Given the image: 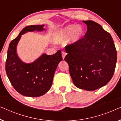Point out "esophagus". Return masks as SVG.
<instances>
[{
  "mask_svg": "<svg viewBox=\"0 0 121 121\" xmlns=\"http://www.w3.org/2000/svg\"><path fill=\"white\" fill-rule=\"evenodd\" d=\"M66 54H67V53L65 52H64V51H63V52H62V58L63 59H64V58H65Z\"/></svg>",
  "mask_w": 121,
  "mask_h": 121,
  "instance_id": "obj_1",
  "label": "esophagus"
}]
</instances>
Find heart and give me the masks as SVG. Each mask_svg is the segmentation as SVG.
Instances as JSON below:
<instances>
[{
    "instance_id": "obj_1",
    "label": "heart",
    "mask_w": 121,
    "mask_h": 121,
    "mask_svg": "<svg viewBox=\"0 0 121 121\" xmlns=\"http://www.w3.org/2000/svg\"><path fill=\"white\" fill-rule=\"evenodd\" d=\"M84 32L85 31L82 26L76 24L68 25L58 31L56 41L58 43L63 42L69 37L68 43L75 44L82 39Z\"/></svg>"
}]
</instances>
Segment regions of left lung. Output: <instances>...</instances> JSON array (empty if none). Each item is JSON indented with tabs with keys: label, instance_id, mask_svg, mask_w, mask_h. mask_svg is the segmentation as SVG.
Returning <instances> with one entry per match:
<instances>
[{
	"label": "left lung",
	"instance_id": "obj_1",
	"mask_svg": "<svg viewBox=\"0 0 121 121\" xmlns=\"http://www.w3.org/2000/svg\"><path fill=\"white\" fill-rule=\"evenodd\" d=\"M87 25L84 37L65 48L64 60L75 86L93 91L106 85L113 77L117 52L111 35L100 24L82 21Z\"/></svg>",
	"mask_w": 121,
	"mask_h": 121
}]
</instances>
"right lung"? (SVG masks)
<instances>
[{
    "instance_id": "right-lung-1",
    "label": "right lung",
    "mask_w": 121,
    "mask_h": 121,
    "mask_svg": "<svg viewBox=\"0 0 121 121\" xmlns=\"http://www.w3.org/2000/svg\"><path fill=\"white\" fill-rule=\"evenodd\" d=\"M44 25L27 26L10 43L5 64L7 76L14 89L29 97L43 95L51 89L59 63L62 60L61 51L52 55L43 53L32 63H25L18 56L17 46L21 36L29 32L45 31Z\"/></svg>"
}]
</instances>
